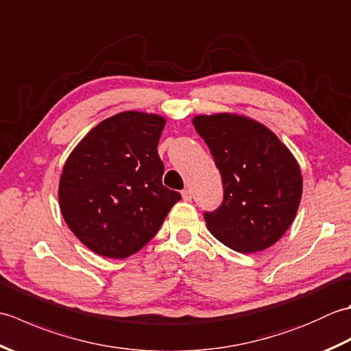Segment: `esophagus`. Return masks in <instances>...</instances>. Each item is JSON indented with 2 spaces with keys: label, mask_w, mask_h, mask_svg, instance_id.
Segmentation results:
<instances>
[{
  "label": "esophagus",
  "mask_w": 351,
  "mask_h": 351,
  "mask_svg": "<svg viewBox=\"0 0 351 351\" xmlns=\"http://www.w3.org/2000/svg\"><path fill=\"white\" fill-rule=\"evenodd\" d=\"M181 195H182V199L185 200V202H190L191 200V190L190 189H184L182 191H181Z\"/></svg>",
  "instance_id": "esophagus-1"
}]
</instances>
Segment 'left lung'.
Returning <instances> with one entry per match:
<instances>
[{"instance_id":"1","label":"left lung","mask_w":351,"mask_h":351,"mask_svg":"<svg viewBox=\"0 0 351 351\" xmlns=\"http://www.w3.org/2000/svg\"><path fill=\"white\" fill-rule=\"evenodd\" d=\"M220 170L223 204L205 213L206 228L240 253L271 247L299 210L303 178L289 149L265 125L234 113L193 117Z\"/></svg>"}]
</instances>
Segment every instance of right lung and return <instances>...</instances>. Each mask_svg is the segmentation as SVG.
<instances>
[{"instance_id": "add662e5", "label": "right lung", "mask_w": 351, "mask_h": 351, "mask_svg": "<svg viewBox=\"0 0 351 351\" xmlns=\"http://www.w3.org/2000/svg\"><path fill=\"white\" fill-rule=\"evenodd\" d=\"M166 119L122 111L86 134L66 160L58 204L66 225L96 255L123 259L158 232L181 195L162 185L158 140Z\"/></svg>"}]
</instances>
